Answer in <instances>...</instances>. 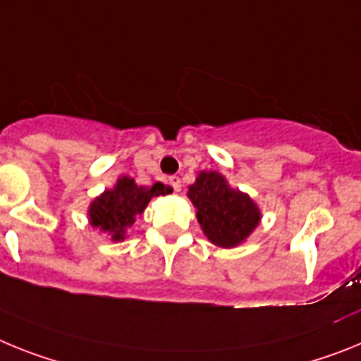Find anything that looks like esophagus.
Returning <instances> with one entry per match:
<instances>
[{"label": "esophagus", "instance_id": "esophagus-1", "mask_svg": "<svg viewBox=\"0 0 361 361\" xmlns=\"http://www.w3.org/2000/svg\"><path fill=\"white\" fill-rule=\"evenodd\" d=\"M169 183L172 185V189L176 190V192H180L181 190V180L178 176H171L169 178Z\"/></svg>", "mask_w": 361, "mask_h": 361}]
</instances>
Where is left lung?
<instances>
[{
  "mask_svg": "<svg viewBox=\"0 0 361 361\" xmlns=\"http://www.w3.org/2000/svg\"><path fill=\"white\" fill-rule=\"evenodd\" d=\"M187 196L196 207L207 240L221 249L241 245L262 221L258 203L243 190L233 189L218 171H200Z\"/></svg>",
  "mask_w": 361,
  "mask_h": 361,
  "instance_id": "1",
  "label": "left lung"
}]
</instances>
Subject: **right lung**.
Listing matches in <instances>:
<instances>
[{
  "instance_id": "right-lung-1",
  "label": "right lung",
  "mask_w": 361,
  "mask_h": 361,
  "mask_svg": "<svg viewBox=\"0 0 361 361\" xmlns=\"http://www.w3.org/2000/svg\"><path fill=\"white\" fill-rule=\"evenodd\" d=\"M172 192V187L156 181L152 187H143L130 176H120L112 189L103 190L90 202L89 225L112 241H123L127 231L133 227L136 218L143 214L149 202L156 196Z\"/></svg>"
}]
</instances>
